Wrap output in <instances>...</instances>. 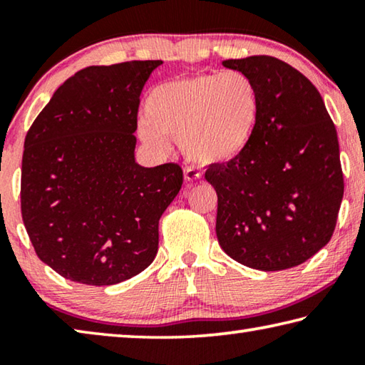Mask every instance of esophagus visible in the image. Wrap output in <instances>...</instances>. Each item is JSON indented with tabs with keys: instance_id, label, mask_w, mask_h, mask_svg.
Instances as JSON below:
<instances>
[{
	"instance_id": "1",
	"label": "esophagus",
	"mask_w": 365,
	"mask_h": 365,
	"mask_svg": "<svg viewBox=\"0 0 365 365\" xmlns=\"http://www.w3.org/2000/svg\"><path fill=\"white\" fill-rule=\"evenodd\" d=\"M183 177H185V180H187V182H195L201 177V174H200V170H196L193 168H185L183 169Z\"/></svg>"
}]
</instances>
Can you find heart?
Listing matches in <instances>:
<instances>
[{"label":"heart","mask_w":365,"mask_h":365,"mask_svg":"<svg viewBox=\"0 0 365 365\" xmlns=\"http://www.w3.org/2000/svg\"><path fill=\"white\" fill-rule=\"evenodd\" d=\"M261 117V91L248 73H196L154 86L140 135L159 150H168L169 137H178L193 163L227 165L250 150Z\"/></svg>","instance_id":"b5f03b06"}]
</instances>
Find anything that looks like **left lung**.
<instances>
[{"mask_svg":"<svg viewBox=\"0 0 365 365\" xmlns=\"http://www.w3.org/2000/svg\"><path fill=\"white\" fill-rule=\"evenodd\" d=\"M255 80L261 125L242 158L211 165L215 233L235 261L274 272L306 262L330 242L344 182L335 123L311 80L272 56L227 59Z\"/></svg>","mask_w":365,"mask_h":365,"instance_id":"1","label":"left lung"}]
</instances>
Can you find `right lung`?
Instances as JSON below:
<instances>
[{"mask_svg":"<svg viewBox=\"0 0 365 365\" xmlns=\"http://www.w3.org/2000/svg\"><path fill=\"white\" fill-rule=\"evenodd\" d=\"M163 61L90 66L54 91L24 141L21 211L34 250L64 279L115 285L158 252L159 219L183 183L168 163L141 168V90Z\"/></svg>","mask_w":365,"mask_h":365,"instance_id":"obj_1","label":"right lung"}]
</instances>
